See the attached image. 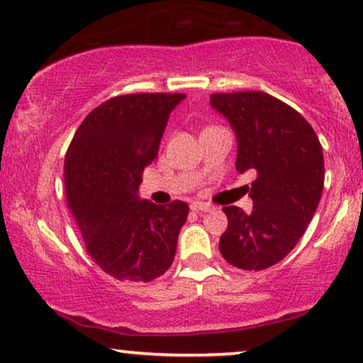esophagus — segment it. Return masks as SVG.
Wrapping results in <instances>:
<instances>
[{
  "mask_svg": "<svg viewBox=\"0 0 363 363\" xmlns=\"http://www.w3.org/2000/svg\"><path fill=\"white\" fill-rule=\"evenodd\" d=\"M190 208L193 211H211L213 210V205L203 203V201H193V203L190 205Z\"/></svg>",
  "mask_w": 363,
  "mask_h": 363,
  "instance_id": "obj_1",
  "label": "esophagus"
}]
</instances>
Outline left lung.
Returning a JSON list of instances; mask_svg holds the SVG:
<instances>
[{
    "instance_id": "obj_1",
    "label": "left lung",
    "mask_w": 363,
    "mask_h": 363,
    "mask_svg": "<svg viewBox=\"0 0 363 363\" xmlns=\"http://www.w3.org/2000/svg\"><path fill=\"white\" fill-rule=\"evenodd\" d=\"M210 105L237 133V170L257 173L252 213L225 206L220 252L242 270H265L286 257L313 218L323 190V152L298 111L263 91L213 93Z\"/></svg>"
}]
</instances>
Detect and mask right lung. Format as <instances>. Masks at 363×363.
Masks as SVG:
<instances>
[{
	"label": "right lung",
	"mask_w": 363,
	"mask_h": 363,
	"mask_svg": "<svg viewBox=\"0 0 363 363\" xmlns=\"http://www.w3.org/2000/svg\"><path fill=\"white\" fill-rule=\"evenodd\" d=\"M183 98V93L113 96L88 113L68 147V208L91 260L116 280L152 281L175 258L190 208L182 200L155 205L136 191Z\"/></svg>",
	"instance_id": "right-lung-1"
}]
</instances>
